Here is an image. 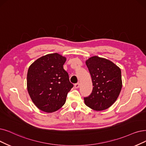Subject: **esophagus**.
Wrapping results in <instances>:
<instances>
[{
	"instance_id": "1",
	"label": "esophagus",
	"mask_w": 146,
	"mask_h": 146,
	"mask_svg": "<svg viewBox=\"0 0 146 146\" xmlns=\"http://www.w3.org/2000/svg\"><path fill=\"white\" fill-rule=\"evenodd\" d=\"M74 87H75V88L78 89V87H80V83H78L75 84V85H74Z\"/></svg>"
}]
</instances>
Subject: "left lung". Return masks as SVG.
Masks as SVG:
<instances>
[{"label": "left lung", "mask_w": 146, "mask_h": 146, "mask_svg": "<svg viewBox=\"0 0 146 146\" xmlns=\"http://www.w3.org/2000/svg\"><path fill=\"white\" fill-rule=\"evenodd\" d=\"M90 74L93 90L84 98L87 107L95 111H102L111 107L120 94L122 81L120 69L105 58L90 57L86 62Z\"/></svg>", "instance_id": "1"}]
</instances>
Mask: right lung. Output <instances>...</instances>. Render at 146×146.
<instances>
[{
    "label": "right lung",
    "instance_id": "right-lung-1",
    "mask_svg": "<svg viewBox=\"0 0 146 146\" xmlns=\"http://www.w3.org/2000/svg\"><path fill=\"white\" fill-rule=\"evenodd\" d=\"M66 57L58 53L39 58L29 66L27 75V90L34 104L46 113L60 109L73 87L63 65Z\"/></svg>",
    "mask_w": 146,
    "mask_h": 146
}]
</instances>
